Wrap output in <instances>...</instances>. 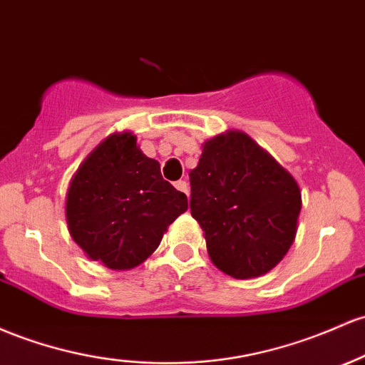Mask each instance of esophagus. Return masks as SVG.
I'll list each match as a JSON object with an SVG mask.
<instances>
[{
  "label": "esophagus",
  "mask_w": 365,
  "mask_h": 365,
  "mask_svg": "<svg viewBox=\"0 0 365 365\" xmlns=\"http://www.w3.org/2000/svg\"><path fill=\"white\" fill-rule=\"evenodd\" d=\"M175 187L178 189L180 192H183V194L189 195V183L185 182V180H178V182L175 183Z\"/></svg>",
  "instance_id": "34e87169"
}]
</instances>
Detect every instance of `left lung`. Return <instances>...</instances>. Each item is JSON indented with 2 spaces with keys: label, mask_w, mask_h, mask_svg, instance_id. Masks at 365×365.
Segmentation results:
<instances>
[{
  "label": "left lung",
  "mask_w": 365,
  "mask_h": 365,
  "mask_svg": "<svg viewBox=\"0 0 365 365\" xmlns=\"http://www.w3.org/2000/svg\"><path fill=\"white\" fill-rule=\"evenodd\" d=\"M190 190L192 216L223 274L259 277L293 246L302 211L298 182L244 131L228 130L202 143Z\"/></svg>",
  "instance_id": "left-lung-1"
}]
</instances>
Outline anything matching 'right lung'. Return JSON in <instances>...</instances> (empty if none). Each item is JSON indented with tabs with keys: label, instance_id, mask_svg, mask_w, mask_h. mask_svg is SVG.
Instances as JSON below:
<instances>
[{
	"label": "right lung",
	"instance_id": "obj_1",
	"mask_svg": "<svg viewBox=\"0 0 365 365\" xmlns=\"http://www.w3.org/2000/svg\"><path fill=\"white\" fill-rule=\"evenodd\" d=\"M183 192L140 150L131 131H115L81 163L66 195L71 237L93 262L130 270L158 250L168 227L185 213Z\"/></svg>",
	"mask_w": 365,
	"mask_h": 365
}]
</instances>
